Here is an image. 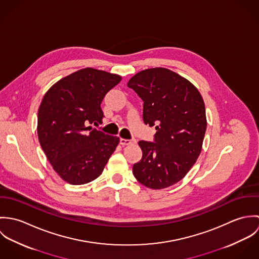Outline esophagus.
Listing matches in <instances>:
<instances>
[{"label":"esophagus","mask_w":259,"mask_h":259,"mask_svg":"<svg viewBox=\"0 0 259 259\" xmlns=\"http://www.w3.org/2000/svg\"><path fill=\"white\" fill-rule=\"evenodd\" d=\"M119 143H120V145H121L122 147H124V146L135 145V144L137 143V141H136L135 139H133V140H125V139H120V140H119Z\"/></svg>","instance_id":"obj_1"}]
</instances>
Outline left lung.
<instances>
[{"instance_id":"left-lung-1","label":"left lung","mask_w":259,"mask_h":259,"mask_svg":"<svg viewBox=\"0 0 259 259\" xmlns=\"http://www.w3.org/2000/svg\"><path fill=\"white\" fill-rule=\"evenodd\" d=\"M127 87L144 101L145 123L156 130L154 143L139 142L143 157L134 176L151 189L176 185L201 152L207 125L203 99L188 79L165 68L144 70Z\"/></svg>"}]
</instances>
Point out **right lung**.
I'll return each instance as SVG.
<instances>
[{"mask_svg": "<svg viewBox=\"0 0 259 259\" xmlns=\"http://www.w3.org/2000/svg\"><path fill=\"white\" fill-rule=\"evenodd\" d=\"M121 80L118 74L85 68L69 74L45 94L37 111V138L62 180L79 185L99 178L119 138L93 127L103 122L101 104Z\"/></svg>", "mask_w": 259, "mask_h": 259, "instance_id": "add662e5", "label": "right lung"}]
</instances>
